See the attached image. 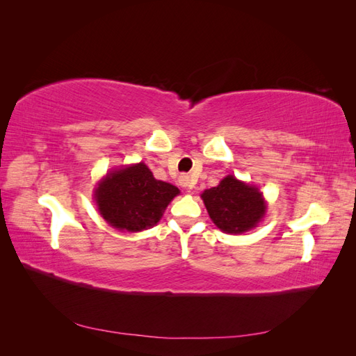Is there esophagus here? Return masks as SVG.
<instances>
[{
  "instance_id": "34e87169",
  "label": "esophagus",
  "mask_w": 356,
  "mask_h": 356,
  "mask_svg": "<svg viewBox=\"0 0 356 356\" xmlns=\"http://www.w3.org/2000/svg\"><path fill=\"white\" fill-rule=\"evenodd\" d=\"M179 184L182 186V187H186V188H193V182H191V178H190V175H187V174H182L181 177H179Z\"/></svg>"
}]
</instances>
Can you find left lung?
<instances>
[{
	"mask_svg": "<svg viewBox=\"0 0 356 356\" xmlns=\"http://www.w3.org/2000/svg\"><path fill=\"white\" fill-rule=\"evenodd\" d=\"M200 197L213 224L230 234L257 227L267 209L260 190L233 175L221 179L217 187L204 190Z\"/></svg>",
	"mask_w": 356,
	"mask_h": 356,
	"instance_id": "1",
	"label": "left lung"
}]
</instances>
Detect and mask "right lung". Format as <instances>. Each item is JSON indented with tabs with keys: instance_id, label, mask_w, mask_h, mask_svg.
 <instances>
[{
	"instance_id": "add662e5",
	"label": "right lung",
	"mask_w": 356,
	"mask_h": 356,
	"mask_svg": "<svg viewBox=\"0 0 356 356\" xmlns=\"http://www.w3.org/2000/svg\"><path fill=\"white\" fill-rule=\"evenodd\" d=\"M179 190L156 179L145 163L111 170L95 188L102 218L117 230L143 232L156 225Z\"/></svg>"
}]
</instances>
